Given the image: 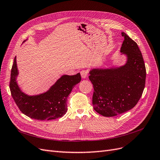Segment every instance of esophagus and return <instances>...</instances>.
I'll use <instances>...</instances> for the list:
<instances>
[{"label":"esophagus","mask_w":160,"mask_h":160,"mask_svg":"<svg viewBox=\"0 0 160 160\" xmlns=\"http://www.w3.org/2000/svg\"><path fill=\"white\" fill-rule=\"evenodd\" d=\"M81 75L82 79H85L88 77V71L87 70H83L81 71Z\"/></svg>","instance_id":"esophagus-1"}]
</instances>
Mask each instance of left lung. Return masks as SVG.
I'll return each mask as SVG.
<instances>
[{
    "mask_svg": "<svg viewBox=\"0 0 160 160\" xmlns=\"http://www.w3.org/2000/svg\"><path fill=\"white\" fill-rule=\"evenodd\" d=\"M121 55L126 56L123 65L91 69L93 109L104 117H113L134 108L145 88L146 70L137 43L124 32Z\"/></svg>",
    "mask_w": 160,
    "mask_h": 160,
    "instance_id": "left-lung-1",
    "label": "left lung"
}]
</instances>
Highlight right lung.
Listing matches in <instances>:
<instances>
[{
  "label": "right lung",
  "instance_id": "1",
  "mask_svg": "<svg viewBox=\"0 0 160 160\" xmlns=\"http://www.w3.org/2000/svg\"><path fill=\"white\" fill-rule=\"evenodd\" d=\"M18 75L15 57L10 82L12 97L22 113L37 120H52L62 117L67 111V98L81 79L79 72L74 75H62L45 93L28 95L19 88L17 81Z\"/></svg>",
  "mask_w": 160,
  "mask_h": 160
}]
</instances>
